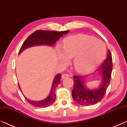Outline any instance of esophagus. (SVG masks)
<instances>
[{
    "label": "esophagus",
    "mask_w": 127,
    "mask_h": 127,
    "mask_svg": "<svg viewBox=\"0 0 127 127\" xmlns=\"http://www.w3.org/2000/svg\"><path fill=\"white\" fill-rule=\"evenodd\" d=\"M69 76H69V74L65 73V74H62V78H65L69 77Z\"/></svg>",
    "instance_id": "obj_1"
}]
</instances>
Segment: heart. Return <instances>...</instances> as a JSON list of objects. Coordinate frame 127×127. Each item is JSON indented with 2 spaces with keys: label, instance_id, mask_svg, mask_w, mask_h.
<instances>
[{
  "label": "heart",
  "instance_id": "obj_1",
  "mask_svg": "<svg viewBox=\"0 0 127 127\" xmlns=\"http://www.w3.org/2000/svg\"><path fill=\"white\" fill-rule=\"evenodd\" d=\"M64 54L73 58V64L76 71L85 73L92 71L103 61L106 54L105 43L91 35L78 34L66 38L63 42Z\"/></svg>",
  "mask_w": 127,
  "mask_h": 127
}]
</instances>
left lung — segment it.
Returning a JSON list of instances; mask_svg holds the SVG:
<instances>
[{"label":"left lung","mask_w":127,"mask_h":127,"mask_svg":"<svg viewBox=\"0 0 127 127\" xmlns=\"http://www.w3.org/2000/svg\"><path fill=\"white\" fill-rule=\"evenodd\" d=\"M102 71V82L97 89L90 90L84 86L82 76L74 75L73 76V89L72 95L74 101L84 106H89L96 104L102 99L106 93L111 78L112 70V58L111 53L108 50V55L99 68Z\"/></svg>","instance_id":"obj_1"}]
</instances>
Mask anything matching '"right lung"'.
I'll return each instance as SVG.
<instances>
[{
  "label": "right lung",
  "instance_id": "obj_1",
  "mask_svg": "<svg viewBox=\"0 0 127 127\" xmlns=\"http://www.w3.org/2000/svg\"><path fill=\"white\" fill-rule=\"evenodd\" d=\"M69 31L63 32H55L49 31H36L30 35L24 42L23 45L20 48L19 54L21 53L27 48L34 46L46 45L49 46H54L55 45L56 41H58L60 37H62L63 34H67ZM61 78V74H58L54 78L53 86L51 89V92L49 95L44 100H39V101H33L29 99H27V102L29 103L34 107H46L50 106L55 102L56 99L55 89L60 82ZM19 87H20L19 85Z\"/></svg>",
  "mask_w": 127,
  "mask_h": 127
}]
</instances>
